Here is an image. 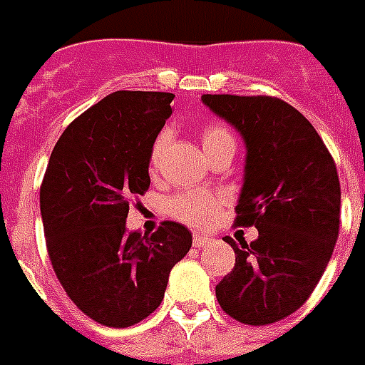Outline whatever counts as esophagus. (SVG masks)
Listing matches in <instances>:
<instances>
[{"label": "esophagus", "instance_id": "esophagus-1", "mask_svg": "<svg viewBox=\"0 0 365 365\" xmlns=\"http://www.w3.org/2000/svg\"><path fill=\"white\" fill-rule=\"evenodd\" d=\"M210 242H212L210 237H202V235H195V237H193L195 248H205V246H208Z\"/></svg>", "mask_w": 365, "mask_h": 365}]
</instances>
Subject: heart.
<instances>
[{
    "mask_svg": "<svg viewBox=\"0 0 365 365\" xmlns=\"http://www.w3.org/2000/svg\"><path fill=\"white\" fill-rule=\"evenodd\" d=\"M200 142L206 153L223 145H235L233 134L229 132L227 126L220 123H210L200 132ZM166 143H168V132L163 130L155 136L151 149H149V166L157 168L165 153ZM223 205L220 195L206 193V191H187V193H178L166 200V212L178 222L187 223L193 227H205L214 220V216Z\"/></svg>",
    "mask_w": 365,
    "mask_h": 365,
    "instance_id": "obj_1",
    "label": "heart"
}]
</instances>
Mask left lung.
Wrapping results in <instances>:
<instances>
[{
    "instance_id": "8db88e82",
    "label": "left lung",
    "mask_w": 365,
    "mask_h": 365,
    "mask_svg": "<svg viewBox=\"0 0 365 365\" xmlns=\"http://www.w3.org/2000/svg\"><path fill=\"white\" fill-rule=\"evenodd\" d=\"M208 108L242 134L244 185L235 223L257 229L235 250L217 303L248 326L295 312L317 288L339 237L341 185L335 160L314 126L274 96L205 94Z\"/></svg>"
}]
</instances>
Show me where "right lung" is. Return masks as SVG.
I'll list each match as a JSON object with an SVG mask.
<instances>
[{"mask_svg": "<svg viewBox=\"0 0 365 365\" xmlns=\"http://www.w3.org/2000/svg\"><path fill=\"white\" fill-rule=\"evenodd\" d=\"M172 100V93H111L68 125L43 176L39 206L56 278L102 326L148 318L193 242L176 222L153 235L126 233L128 202L149 189V149Z\"/></svg>", "mask_w": 365, "mask_h": 365, "instance_id": "obj_1", "label": "right lung"}]
</instances>
